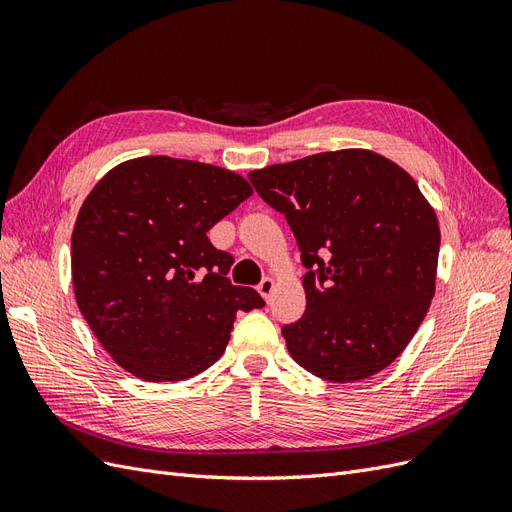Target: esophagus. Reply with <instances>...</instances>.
<instances>
[{
	"label": "esophagus",
	"instance_id": "1",
	"mask_svg": "<svg viewBox=\"0 0 512 512\" xmlns=\"http://www.w3.org/2000/svg\"><path fill=\"white\" fill-rule=\"evenodd\" d=\"M274 285H276V283H274V278H270V276L263 278L261 283L257 285V291L261 293V298L266 300V302L270 300V295H272V291H274Z\"/></svg>",
	"mask_w": 512,
	"mask_h": 512
}]
</instances>
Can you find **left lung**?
Returning a JSON list of instances; mask_svg holds the SVG:
<instances>
[{
	"label": "left lung",
	"instance_id": "1",
	"mask_svg": "<svg viewBox=\"0 0 512 512\" xmlns=\"http://www.w3.org/2000/svg\"><path fill=\"white\" fill-rule=\"evenodd\" d=\"M298 240L306 310L283 327L298 364L332 383L385 370L417 334L436 291L440 227L412 176L344 148L249 174Z\"/></svg>",
	"mask_w": 512,
	"mask_h": 512
}]
</instances>
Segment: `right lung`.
Instances as JSON below:
<instances>
[{
	"instance_id": "right-lung-1",
	"label": "right lung",
	"mask_w": 512,
	"mask_h": 512,
	"mask_svg": "<svg viewBox=\"0 0 512 512\" xmlns=\"http://www.w3.org/2000/svg\"><path fill=\"white\" fill-rule=\"evenodd\" d=\"M251 193L236 172L153 155L119 163L87 195L72 232L74 295L123 370L185 381L223 355L238 310L266 304L229 283L234 257L206 236Z\"/></svg>"
}]
</instances>
